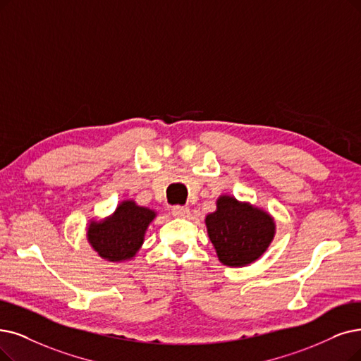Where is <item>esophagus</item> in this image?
Returning <instances> with one entry per match:
<instances>
[{"label": "esophagus", "mask_w": 361, "mask_h": 361, "mask_svg": "<svg viewBox=\"0 0 361 361\" xmlns=\"http://www.w3.org/2000/svg\"><path fill=\"white\" fill-rule=\"evenodd\" d=\"M171 213L175 218H186L190 214V207L188 206H175L171 207Z\"/></svg>", "instance_id": "34e87169"}]
</instances>
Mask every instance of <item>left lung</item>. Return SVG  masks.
I'll use <instances>...</instances> for the list:
<instances>
[{
  "mask_svg": "<svg viewBox=\"0 0 361 361\" xmlns=\"http://www.w3.org/2000/svg\"><path fill=\"white\" fill-rule=\"evenodd\" d=\"M204 224L219 262L231 268L256 262L271 246L277 229L267 210L228 194L218 197L216 210L206 216Z\"/></svg>",
  "mask_w": 361,
  "mask_h": 361,
  "instance_id": "1",
  "label": "left lung"
}]
</instances>
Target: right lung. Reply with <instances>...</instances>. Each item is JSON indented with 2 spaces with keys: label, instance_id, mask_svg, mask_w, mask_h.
<instances>
[{
  "label": "right lung",
  "instance_id": "obj_1",
  "mask_svg": "<svg viewBox=\"0 0 361 361\" xmlns=\"http://www.w3.org/2000/svg\"><path fill=\"white\" fill-rule=\"evenodd\" d=\"M155 218V210L139 206L135 200H123L109 216L87 222L85 238L92 249L108 262L133 261Z\"/></svg>",
  "mask_w": 361,
  "mask_h": 361
}]
</instances>
